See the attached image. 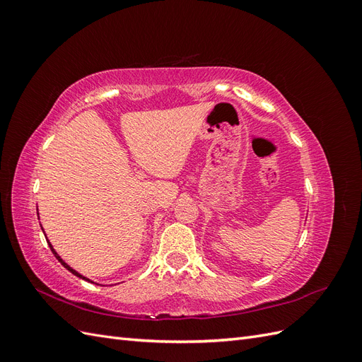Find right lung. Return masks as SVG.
Listing matches in <instances>:
<instances>
[{"mask_svg": "<svg viewBox=\"0 0 362 362\" xmlns=\"http://www.w3.org/2000/svg\"><path fill=\"white\" fill-rule=\"evenodd\" d=\"M48 245H49V247H51V250H52V254H54V257H56V258H57V259H59V261L62 262V266H63V267H66V269H68V270H69L71 273H74V275H75V276H78V278H83V279H86L84 276H81V275H80V273H78V272H75L74 269H71V267H69V266L66 264V262H64V261H63V259H62V258H60V257L57 255V252L52 249V246H51V243H49V242H48ZM86 281H89V279H86Z\"/></svg>", "mask_w": 362, "mask_h": 362, "instance_id": "add662e5", "label": "right lung"}]
</instances>
